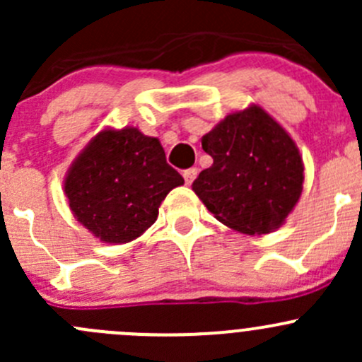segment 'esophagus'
Wrapping results in <instances>:
<instances>
[{"instance_id":"1","label":"esophagus","mask_w":362,"mask_h":362,"mask_svg":"<svg viewBox=\"0 0 362 362\" xmlns=\"http://www.w3.org/2000/svg\"><path fill=\"white\" fill-rule=\"evenodd\" d=\"M196 175H198V170H196V168H189V170H185V171H184V180H185V184L191 185L192 182H194Z\"/></svg>"}]
</instances>
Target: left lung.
<instances>
[{
    "mask_svg": "<svg viewBox=\"0 0 362 362\" xmlns=\"http://www.w3.org/2000/svg\"><path fill=\"white\" fill-rule=\"evenodd\" d=\"M214 164L192 191L218 222L243 235H268L286 222L303 192L305 166L286 129L250 105L226 115L202 138Z\"/></svg>",
    "mask_w": 362,
    "mask_h": 362,
    "instance_id": "left-lung-1",
    "label": "left lung"
}]
</instances>
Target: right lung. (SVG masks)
I'll list each match as a JSON object with an SVG mask.
<instances>
[{
    "mask_svg": "<svg viewBox=\"0 0 362 362\" xmlns=\"http://www.w3.org/2000/svg\"><path fill=\"white\" fill-rule=\"evenodd\" d=\"M182 184L158 138L145 136L138 127H107L71 163L64 194L76 221L94 238L120 245L144 235L168 192Z\"/></svg>",
    "mask_w": 362,
    "mask_h": 362,
    "instance_id": "right-lung-1",
    "label": "right lung"
}]
</instances>
